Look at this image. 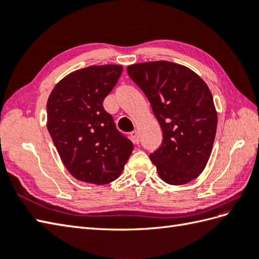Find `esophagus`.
Wrapping results in <instances>:
<instances>
[{"label":"esophagus","mask_w":259,"mask_h":259,"mask_svg":"<svg viewBox=\"0 0 259 259\" xmlns=\"http://www.w3.org/2000/svg\"><path fill=\"white\" fill-rule=\"evenodd\" d=\"M130 137H131V139H133V141L135 142V144H139V136H138V131H137V130L131 131V133H130Z\"/></svg>","instance_id":"34e87169"}]
</instances>
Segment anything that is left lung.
I'll return each instance as SVG.
<instances>
[{"label":"left lung","mask_w":259,"mask_h":259,"mask_svg":"<svg viewBox=\"0 0 259 259\" xmlns=\"http://www.w3.org/2000/svg\"><path fill=\"white\" fill-rule=\"evenodd\" d=\"M126 72L151 103L162 144L150 160L164 183L196 179L210 157L217 111L206 82L189 68L169 61L131 64Z\"/></svg>","instance_id":"1"}]
</instances>
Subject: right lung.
<instances>
[{
  "label": "right lung",
  "mask_w": 259,
  "mask_h": 259,
  "mask_svg": "<svg viewBox=\"0 0 259 259\" xmlns=\"http://www.w3.org/2000/svg\"><path fill=\"white\" fill-rule=\"evenodd\" d=\"M122 65H90L58 82L47 103V126L63 164L80 181L106 185L117 179L134 145L115 128L103 100Z\"/></svg>",
  "instance_id": "add662e5"
}]
</instances>
